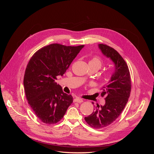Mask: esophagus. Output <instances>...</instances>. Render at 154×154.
Returning a JSON list of instances; mask_svg holds the SVG:
<instances>
[{
  "label": "esophagus",
  "mask_w": 154,
  "mask_h": 154,
  "mask_svg": "<svg viewBox=\"0 0 154 154\" xmlns=\"http://www.w3.org/2000/svg\"><path fill=\"white\" fill-rule=\"evenodd\" d=\"M83 101V100L82 98H79V97H76V98H74V102H77V103H82Z\"/></svg>",
  "instance_id": "obj_1"
}]
</instances>
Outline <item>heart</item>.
<instances>
[{
	"mask_svg": "<svg viewBox=\"0 0 154 154\" xmlns=\"http://www.w3.org/2000/svg\"><path fill=\"white\" fill-rule=\"evenodd\" d=\"M89 62H92V63H95L96 65H97V66L99 67V69L101 67V65H102L101 60L98 57L93 58Z\"/></svg>",
	"mask_w": 154,
	"mask_h": 154,
	"instance_id": "b5f03b06",
	"label": "heart"
}]
</instances>
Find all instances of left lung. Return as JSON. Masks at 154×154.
Returning <instances> with one entry per match:
<instances>
[{
  "instance_id": "left-lung-1",
  "label": "left lung",
  "mask_w": 154,
  "mask_h": 154,
  "mask_svg": "<svg viewBox=\"0 0 154 154\" xmlns=\"http://www.w3.org/2000/svg\"><path fill=\"white\" fill-rule=\"evenodd\" d=\"M98 48L102 54L113 62L114 70L109 81L101 88V95L105 96V105L97 106L91 115L85 118L86 122L94 128L106 127L119 117L131 91L129 69L122 56L106 45L98 44Z\"/></svg>"
}]
</instances>
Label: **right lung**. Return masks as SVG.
<instances>
[{
	"label": "right lung",
	"mask_w": 154,
	"mask_h": 154,
	"mask_svg": "<svg viewBox=\"0 0 154 154\" xmlns=\"http://www.w3.org/2000/svg\"><path fill=\"white\" fill-rule=\"evenodd\" d=\"M84 45L53 44L32 55L26 69L24 87L26 98L35 114L46 124L61 120L73 101L56 82L63 76Z\"/></svg>",
	"instance_id": "right-lung-1"
}]
</instances>
